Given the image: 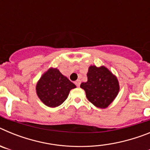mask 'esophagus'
I'll list each match as a JSON object with an SVG mask.
<instances>
[{
    "mask_svg": "<svg viewBox=\"0 0 150 150\" xmlns=\"http://www.w3.org/2000/svg\"><path fill=\"white\" fill-rule=\"evenodd\" d=\"M80 83H81V81L79 80V79H77L76 82H75V84H76V86L77 87H79V86H80Z\"/></svg>",
    "mask_w": 150,
    "mask_h": 150,
    "instance_id": "34e87169",
    "label": "esophagus"
}]
</instances>
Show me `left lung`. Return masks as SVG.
Here are the masks:
<instances>
[{
    "label": "left lung",
    "mask_w": 150,
    "mask_h": 150,
    "mask_svg": "<svg viewBox=\"0 0 150 150\" xmlns=\"http://www.w3.org/2000/svg\"><path fill=\"white\" fill-rule=\"evenodd\" d=\"M88 80L80 85L88 100L98 108H106L113 101L120 91L117 78L104 66L91 65L87 73Z\"/></svg>",
    "instance_id": "8db88e82"
}]
</instances>
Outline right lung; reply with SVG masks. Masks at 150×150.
Here are the masks:
<instances>
[{"label":"right lung","instance_id":"1","mask_svg":"<svg viewBox=\"0 0 150 150\" xmlns=\"http://www.w3.org/2000/svg\"><path fill=\"white\" fill-rule=\"evenodd\" d=\"M76 86L57 68H50L42 75L36 86L37 95L45 105L56 107L67 99Z\"/></svg>","mask_w":150,"mask_h":150}]
</instances>
